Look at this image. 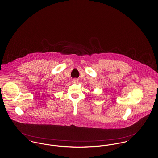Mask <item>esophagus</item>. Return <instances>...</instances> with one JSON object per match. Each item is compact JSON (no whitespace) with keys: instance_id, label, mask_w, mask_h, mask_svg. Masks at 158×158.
<instances>
[{"instance_id":"obj_1","label":"esophagus","mask_w":158,"mask_h":158,"mask_svg":"<svg viewBox=\"0 0 158 158\" xmlns=\"http://www.w3.org/2000/svg\"><path fill=\"white\" fill-rule=\"evenodd\" d=\"M72 82L74 83H78V80L77 78H74V79L72 80Z\"/></svg>"}]
</instances>
